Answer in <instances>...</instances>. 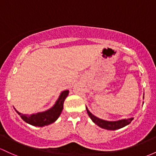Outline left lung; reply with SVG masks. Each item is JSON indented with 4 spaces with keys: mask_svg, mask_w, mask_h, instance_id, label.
I'll use <instances>...</instances> for the list:
<instances>
[{
    "mask_svg": "<svg viewBox=\"0 0 156 156\" xmlns=\"http://www.w3.org/2000/svg\"><path fill=\"white\" fill-rule=\"evenodd\" d=\"M87 113H88L89 116H90V119L92 120V121H93L95 124H96L97 125L100 126V127L104 128V129H109V130H115V129L124 127V126L130 124L131 121L133 120V118H131V119H128L120 120V121H107L95 117V115H93L87 109Z\"/></svg>",
    "mask_w": 156,
    "mask_h": 156,
    "instance_id": "8db88e82",
    "label": "left lung"
}]
</instances>
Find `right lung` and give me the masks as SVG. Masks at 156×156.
Segmentation results:
<instances>
[{
    "label": "right lung",
    "mask_w": 156,
    "mask_h": 156,
    "mask_svg": "<svg viewBox=\"0 0 156 156\" xmlns=\"http://www.w3.org/2000/svg\"><path fill=\"white\" fill-rule=\"evenodd\" d=\"M68 94H69V90H65V91L61 92L58 100L56 101L55 104L52 108L46 111V112H38L37 114L31 115H23L18 112V111H16V112H18V114L25 122L28 123L31 125L36 126L49 125V124L55 122L61 115L62 109L64 108V101L66 98L67 97Z\"/></svg>",
    "instance_id": "1"
}]
</instances>
